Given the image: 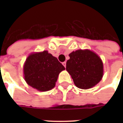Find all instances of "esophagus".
Segmentation results:
<instances>
[{
    "label": "esophagus",
    "instance_id": "34e87169",
    "mask_svg": "<svg viewBox=\"0 0 123 123\" xmlns=\"http://www.w3.org/2000/svg\"><path fill=\"white\" fill-rule=\"evenodd\" d=\"M62 64H63L64 66L66 68V62H62Z\"/></svg>",
    "mask_w": 123,
    "mask_h": 123
}]
</instances>
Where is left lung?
Masks as SVG:
<instances>
[{
	"label": "left lung",
	"instance_id": "obj_1",
	"mask_svg": "<svg viewBox=\"0 0 123 123\" xmlns=\"http://www.w3.org/2000/svg\"><path fill=\"white\" fill-rule=\"evenodd\" d=\"M66 62V70L77 87L87 89L101 80L103 62L99 56L89 50L71 52Z\"/></svg>",
	"mask_w": 123,
	"mask_h": 123
}]
</instances>
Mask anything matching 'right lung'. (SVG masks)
<instances>
[{"label":"right lung","instance_id":"add662e5","mask_svg":"<svg viewBox=\"0 0 123 123\" xmlns=\"http://www.w3.org/2000/svg\"><path fill=\"white\" fill-rule=\"evenodd\" d=\"M65 68L48 51L31 54L24 66L25 80L30 86L40 91L55 87L60 72Z\"/></svg>","mask_w":123,"mask_h":123}]
</instances>
